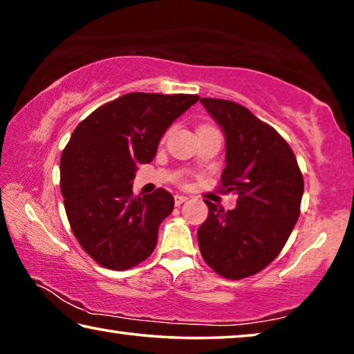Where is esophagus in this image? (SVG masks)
Returning <instances> with one entry per match:
<instances>
[{"mask_svg":"<svg viewBox=\"0 0 354 354\" xmlns=\"http://www.w3.org/2000/svg\"><path fill=\"white\" fill-rule=\"evenodd\" d=\"M187 200H189L187 196H184V195H175V205H176V206L183 205V203H185Z\"/></svg>","mask_w":354,"mask_h":354,"instance_id":"obj_1","label":"esophagus"}]
</instances>
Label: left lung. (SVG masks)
I'll list each match as a JSON object with an SVG mask.
<instances>
[{
  "mask_svg": "<svg viewBox=\"0 0 354 354\" xmlns=\"http://www.w3.org/2000/svg\"><path fill=\"white\" fill-rule=\"evenodd\" d=\"M226 137V167L218 192L234 194L225 211L205 200L209 215L198 227V247L220 277L242 279L266 268L295 226L304 181L295 154L278 131L230 100L201 98Z\"/></svg>",
  "mask_w": 354,
  "mask_h": 354,
  "instance_id": "8db88e82",
  "label": "left lung"
}]
</instances>
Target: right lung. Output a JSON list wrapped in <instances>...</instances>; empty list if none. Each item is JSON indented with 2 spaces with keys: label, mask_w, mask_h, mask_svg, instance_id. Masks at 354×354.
<instances>
[{
  "label": "right lung",
  "mask_w": 354,
  "mask_h": 354,
  "mask_svg": "<svg viewBox=\"0 0 354 354\" xmlns=\"http://www.w3.org/2000/svg\"><path fill=\"white\" fill-rule=\"evenodd\" d=\"M198 95L127 93L84 118L61 158V192L71 231L100 266L128 270L158 243L159 225L175 206L156 189L134 196L139 164L151 162L165 129Z\"/></svg>",
  "instance_id": "right-lung-1"
}]
</instances>
